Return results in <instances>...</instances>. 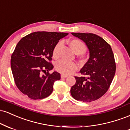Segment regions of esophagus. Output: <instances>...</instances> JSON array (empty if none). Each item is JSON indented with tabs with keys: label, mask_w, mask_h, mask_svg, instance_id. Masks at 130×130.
<instances>
[{
	"label": "esophagus",
	"mask_w": 130,
	"mask_h": 130,
	"mask_svg": "<svg viewBox=\"0 0 130 130\" xmlns=\"http://www.w3.org/2000/svg\"><path fill=\"white\" fill-rule=\"evenodd\" d=\"M61 78H67L68 77V75H64V74H61Z\"/></svg>",
	"instance_id": "34e87169"
}]
</instances>
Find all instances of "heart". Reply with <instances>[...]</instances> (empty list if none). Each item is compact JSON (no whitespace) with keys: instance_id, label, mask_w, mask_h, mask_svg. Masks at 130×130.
<instances>
[{"instance_id":"heart-1","label":"heart","mask_w":130,"mask_h":130,"mask_svg":"<svg viewBox=\"0 0 130 130\" xmlns=\"http://www.w3.org/2000/svg\"><path fill=\"white\" fill-rule=\"evenodd\" d=\"M70 47L73 51L77 54H83L86 52V47L85 44L79 39H74L69 41ZM61 45V42H58L53 50V57L57 58L58 57V50ZM77 69V65L75 62L60 60L55 64L56 71L64 75H69L73 73Z\"/></svg>"}]
</instances>
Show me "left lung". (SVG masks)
<instances>
[{"mask_svg":"<svg viewBox=\"0 0 130 130\" xmlns=\"http://www.w3.org/2000/svg\"><path fill=\"white\" fill-rule=\"evenodd\" d=\"M86 43L89 58L80 70L86 77H75L76 83L71 89L72 97L83 102L97 100L107 92L116 73L112 48L103 38L93 33H72Z\"/></svg>","mask_w":130,"mask_h":130,"instance_id":"obj_1","label":"left lung"}]
</instances>
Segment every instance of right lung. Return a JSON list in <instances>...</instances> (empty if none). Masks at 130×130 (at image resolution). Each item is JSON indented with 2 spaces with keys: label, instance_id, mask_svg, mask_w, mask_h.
<instances>
[{
  "label": "right lung",
  "instance_id": "obj_1",
  "mask_svg": "<svg viewBox=\"0 0 130 130\" xmlns=\"http://www.w3.org/2000/svg\"><path fill=\"white\" fill-rule=\"evenodd\" d=\"M68 35L33 32L22 38L17 44L11 58L12 74L16 86L29 98L37 100L48 97L52 92L55 82L60 80L58 72L49 73L53 68L49 61L56 44Z\"/></svg>",
  "mask_w": 130,
  "mask_h": 130
}]
</instances>
